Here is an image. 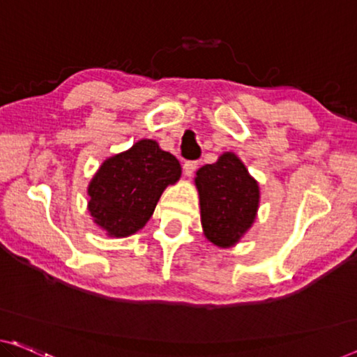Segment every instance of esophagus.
<instances>
[{"label": "esophagus", "instance_id": "obj_1", "mask_svg": "<svg viewBox=\"0 0 357 357\" xmlns=\"http://www.w3.org/2000/svg\"><path fill=\"white\" fill-rule=\"evenodd\" d=\"M197 167H199V162H197V160L185 162V163H184V173H185V176H192V174L195 173Z\"/></svg>", "mask_w": 357, "mask_h": 357}]
</instances>
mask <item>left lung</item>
Masks as SVG:
<instances>
[{
  "instance_id": "left-lung-1",
  "label": "left lung",
  "mask_w": 357,
  "mask_h": 357,
  "mask_svg": "<svg viewBox=\"0 0 357 357\" xmlns=\"http://www.w3.org/2000/svg\"><path fill=\"white\" fill-rule=\"evenodd\" d=\"M202 226L218 247L238 242L257 216L259 190L243 163L234 153H222L216 163L197 172Z\"/></svg>"
}]
</instances>
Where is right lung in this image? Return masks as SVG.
I'll list each match as a JSON object with an SVG mask.
<instances>
[{"label": "right lung", "mask_w": 357, "mask_h": 357, "mask_svg": "<svg viewBox=\"0 0 357 357\" xmlns=\"http://www.w3.org/2000/svg\"><path fill=\"white\" fill-rule=\"evenodd\" d=\"M179 176L176 157L142 139L102 163L88 188V208L109 236H131L144 227L165 188Z\"/></svg>", "instance_id": "1"}]
</instances>
